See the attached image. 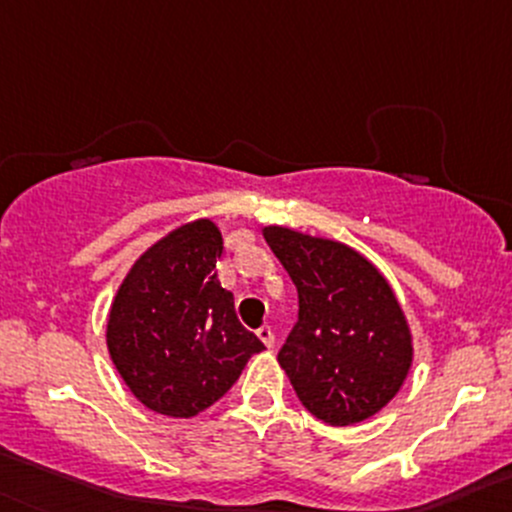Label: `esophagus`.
I'll use <instances>...</instances> for the list:
<instances>
[{"mask_svg":"<svg viewBox=\"0 0 512 512\" xmlns=\"http://www.w3.org/2000/svg\"><path fill=\"white\" fill-rule=\"evenodd\" d=\"M257 337L262 339V344H265L267 349H272V347H275V332H272V327H270V324H265V327H260V329H257Z\"/></svg>","mask_w":512,"mask_h":512,"instance_id":"1","label":"esophagus"}]
</instances>
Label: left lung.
<instances>
[{
  "label": "left lung",
  "mask_w": 512,
  "mask_h": 512,
  "mask_svg": "<svg viewBox=\"0 0 512 512\" xmlns=\"http://www.w3.org/2000/svg\"><path fill=\"white\" fill-rule=\"evenodd\" d=\"M265 240L292 277L297 324L277 361L304 409L352 426L384 409L411 369V332L394 289L352 247L289 227Z\"/></svg>",
  "instance_id": "8db88e82"
}]
</instances>
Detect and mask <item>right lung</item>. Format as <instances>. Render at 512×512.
<instances>
[{"mask_svg":"<svg viewBox=\"0 0 512 512\" xmlns=\"http://www.w3.org/2000/svg\"><path fill=\"white\" fill-rule=\"evenodd\" d=\"M220 257L218 227L195 220L143 252L113 299L108 354L133 396L156 414L198 416L265 349L218 282Z\"/></svg>","mask_w":512,"mask_h":512,"instance_id":"obj_1","label":"right lung"}]
</instances>
